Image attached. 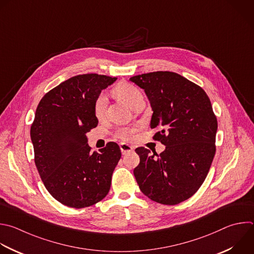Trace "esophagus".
I'll list each match as a JSON object with an SVG mask.
<instances>
[{
    "label": "esophagus",
    "mask_w": 254,
    "mask_h": 254,
    "mask_svg": "<svg viewBox=\"0 0 254 254\" xmlns=\"http://www.w3.org/2000/svg\"><path fill=\"white\" fill-rule=\"evenodd\" d=\"M120 147H121V150H122L123 154H126V153L130 152V151L133 150V147L129 144H127V143H121Z\"/></svg>",
    "instance_id": "obj_1"
}]
</instances>
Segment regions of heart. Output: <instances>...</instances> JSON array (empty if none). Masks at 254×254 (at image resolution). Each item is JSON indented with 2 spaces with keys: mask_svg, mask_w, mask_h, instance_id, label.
<instances>
[{
  "mask_svg": "<svg viewBox=\"0 0 254 254\" xmlns=\"http://www.w3.org/2000/svg\"><path fill=\"white\" fill-rule=\"evenodd\" d=\"M115 94L124 100L126 103H127L131 108L140 100H142V95L139 89L134 86V84L127 82V81H121L115 87L114 90ZM107 106H108V98L106 94L102 93L100 94L94 103V114L98 119H103L107 112ZM139 128V126H132V127H121L117 130L116 135L121 138L124 141L130 140L137 129Z\"/></svg>",
  "mask_w": 254,
  "mask_h": 254,
  "instance_id": "b5f03b06",
  "label": "heart"
}]
</instances>
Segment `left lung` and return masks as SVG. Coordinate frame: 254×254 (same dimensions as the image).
Wrapping results in <instances>:
<instances>
[{
    "label": "left lung",
    "instance_id": "obj_1",
    "mask_svg": "<svg viewBox=\"0 0 254 254\" xmlns=\"http://www.w3.org/2000/svg\"><path fill=\"white\" fill-rule=\"evenodd\" d=\"M129 79L144 90L153 111L150 127L158 129L152 138L165 145L159 154L135 149L140 159L133 170L136 183L151 200L179 204L201 187L215 154L217 120L210 100L202 88L174 71Z\"/></svg>",
    "mask_w": 254,
    "mask_h": 254
}]
</instances>
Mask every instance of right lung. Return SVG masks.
I'll use <instances>...</instances> for the list:
<instances>
[{
    "mask_svg": "<svg viewBox=\"0 0 254 254\" xmlns=\"http://www.w3.org/2000/svg\"><path fill=\"white\" fill-rule=\"evenodd\" d=\"M116 79L97 73L74 75L38 105L31 127L35 163L50 194L68 207L94 205L110 191L121 148L110 141L93 152L86 133L99 123L95 100Z\"/></svg>",
    "mask_w": 254,
    "mask_h": 254,
    "instance_id": "1",
    "label": "right lung"
}]
</instances>
